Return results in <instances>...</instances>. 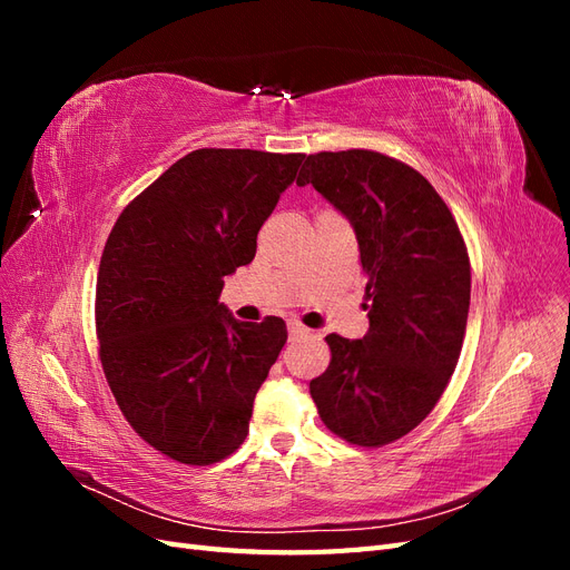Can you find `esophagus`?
Returning a JSON list of instances; mask_svg holds the SVG:
<instances>
[{
	"label": "esophagus",
	"instance_id": "34e87169",
	"mask_svg": "<svg viewBox=\"0 0 570 570\" xmlns=\"http://www.w3.org/2000/svg\"><path fill=\"white\" fill-rule=\"evenodd\" d=\"M287 333H289V340H299V337H306V335H308L306 327H304L302 323H297V321L287 323Z\"/></svg>",
	"mask_w": 570,
	"mask_h": 570
}]
</instances>
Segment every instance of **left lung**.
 Instances as JSON below:
<instances>
[{
	"mask_svg": "<svg viewBox=\"0 0 570 570\" xmlns=\"http://www.w3.org/2000/svg\"><path fill=\"white\" fill-rule=\"evenodd\" d=\"M297 185H314L350 220L368 275V333L327 335L331 366L308 392L342 440L394 442L435 409L456 368L471 304L469 252L435 187L385 154H312Z\"/></svg>",
	"mask_w": 570,
	"mask_h": 570,
	"instance_id": "8db88e82",
	"label": "left lung"
}]
</instances>
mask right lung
Segmentation results:
<instances>
[{"label": "right lung", "mask_w": 570, "mask_h": 570, "mask_svg": "<svg viewBox=\"0 0 570 570\" xmlns=\"http://www.w3.org/2000/svg\"><path fill=\"white\" fill-rule=\"evenodd\" d=\"M304 154L197 149L137 195L97 275L107 383L135 433L180 463L226 459L287 340L285 321H237L218 302L295 183Z\"/></svg>", "instance_id": "obj_1"}]
</instances>
